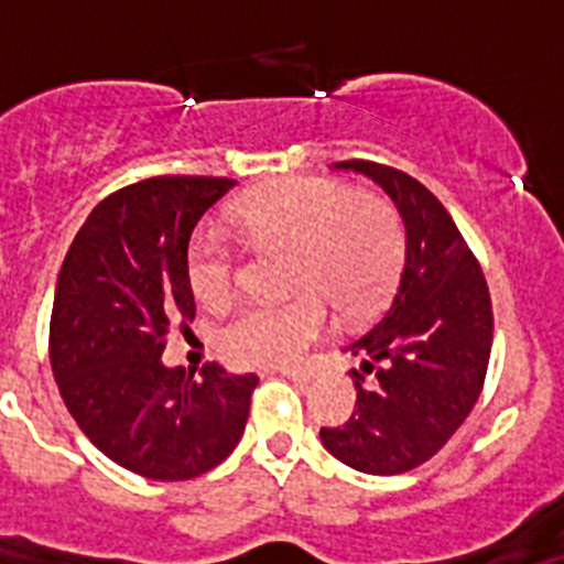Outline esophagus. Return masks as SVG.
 <instances>
[{
    "instance_id": "34e87169",
    "label": "esophagus",
    "mask_w": 564,
    "mask_h": 564,
    "mask_svg": "<svg viewBox=\"0 0 564 564\" xmlns=\"http://www.w3.org/2000/svg\"><path fill=\"white\" fill-rule=\"evenodd\" d=\"M282 376L291 378V381L307 383V381H311V378H313V372H311V370H291V367H288V370H282Z\"/></svg>"
}]
</instances>
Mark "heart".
<instances>
[{"label":"heart","mask_w":564,"mask_h":564,"mask_svg":"<svg viewBox=\"0 0 564 564\" xmlns=\"http://www.w3.org/2000/svg\"><path fill=\"white\" fill-rule=\"evenodd\" d=\"M234 231L248 246L293 248L291 288L282 305L239 307L217 330V350L237 367H282L296 361L327 327V307L361 318L390 296L403 262V223L378 194H358L327 177H288L246 194L231 208ZM242 253L228 234L197 228L186 248V276L197 302H231Z\"/></svg>","instance_id":"heart-1"}]
</instances>
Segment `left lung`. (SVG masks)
<instances>
[{"label": "left lung", "mask_w": 564, "mask_h": 564, "mask_svg": "<svg viewBox=\"0 0 564 564\" xmlns=\"http://www.w3.org/2000/svg\"><path fill=\"white\" fill-rule=\"evenodd\" d=\"M333 166L367 174L390 194L406 228V262L381 318L347 344L361 358L352 370L358 410L322 430V443L358 471L401 475L437 455L480 398L495 338L491 296L452 214L423 183L372 161Z\"/></svg>", "instance_id": "8db88e82"}]
</instances>
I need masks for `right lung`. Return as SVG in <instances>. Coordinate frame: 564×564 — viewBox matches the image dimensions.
Returning <instances> with one entry per match:
<instances>
[{
	"instance_id": "1",
	"label": "right lung",
	"mask_w": 564,
	"mask_h": 564,
	"mask_svg": "<svg viewBox=\"0 0 564 564\" xmlns=\"http://www.w3.org/2000/svg\"><path fill=\"white\" fill-rule=\"evenodd\" d=\"M228 177L163 174L104 197L56 282L50 364L78 430L149 480H192L220 466L246 432L259 378L206 364L169 370L172 325L194 318L186 248Z\"/></svg>"
}]
</instances>
